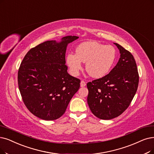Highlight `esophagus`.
<instances>
[{"label":"esophagus","instance_id":"1","mask_svg":"<svg viewBox=\"0 0 154 154\" xmlns=\"http://www.w3.org/2000/svg\"><path fill=\"white\" fill-rule=\"evenodd\" d=\"M80 86H81V87H85V86H86V83H85V82L83 81V80H82V81L81 82V83H80Z\"/></svg>","mask_w":154,"mask_h":154}]
</instances>
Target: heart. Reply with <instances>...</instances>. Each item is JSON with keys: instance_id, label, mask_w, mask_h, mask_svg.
<instances>
[{"instance_id": "1", "label": "heart", "mask_w": 154, "mask_h": 154, "mask_svg": "<svg viewBox=\"0 0 154 154\" xmlns=\"http://www.w3.org/2000/svg\"><path fill=\"white\" fill-rule=\"evenodd\" d=\"M116 57V51L113 46L88 41L79 44L76 49V53L67 54L66 63L73 75H79L83 68V62L86 63V71L91 77L99 78L109 72Z\"/></svg>"}]
</instances>
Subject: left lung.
<instances>
[{"mask_svg":"<svg viewBox=\"0 0 154 154\" xmlns=\"http://www.w3.org/2000/svg\"><path fill=\"white\" fill-rule=\"evenodd\" d=\"M121 56L118 63L107 75L87 83V102L98 118L109 120L124 112L136 94L139 75L133 55L114 43Z\"/></svg>","mask_w":154,"mask_h":154,"instance_id":"8db88e82","label":"left lung"}]
</instances>
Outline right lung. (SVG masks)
Listing matches in <instances>:
<instances>
[{
  "label": "right lung",
  "mask_w": 154,
  "mask_h": 154,
  "mask_svg": "<svg viewBox=\"0 0 154 154\" xmlns=\"http://www.w3.org/2000/svg\"><path fill=\"white\" fill-rule=\"evenodd\" d=\"M78 38L67 36L60 42H43L22 60L17 73L22 99L29 112L42 119L60 118L80 87V79L69 75L65 64L67 45Z\"/></svg>",
  "instance_id": "1"
}]
</instances>
